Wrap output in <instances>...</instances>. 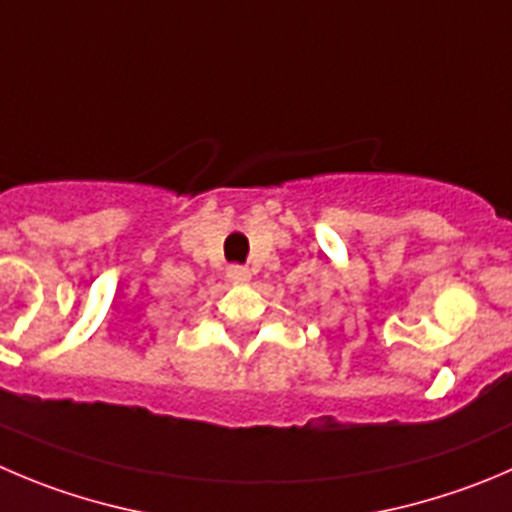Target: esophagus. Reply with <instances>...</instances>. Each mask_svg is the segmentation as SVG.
I'll return each instance as SVG.
<instances>
[{
    "label": "esophagus",
    "mask_w": 512,
    "mask_h": 512,
    "mask_svg": "<svg viewBox=\"0 0 512 512\" xmlns=\"http://www.w3.org/2000/svg\"><path fill=\"white\" fill-rule=\"evenodd\" d=\"M226 274H228V279H231V281H248V279H251V271H248L246 266H241V264H231L226 269Z\"/></svg>",
    "instance_id": "1"
}]
</instances>
